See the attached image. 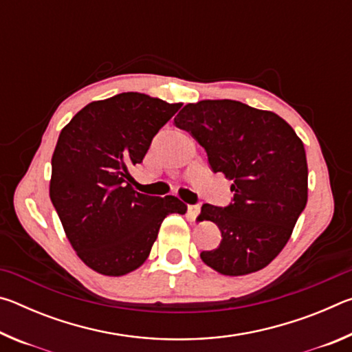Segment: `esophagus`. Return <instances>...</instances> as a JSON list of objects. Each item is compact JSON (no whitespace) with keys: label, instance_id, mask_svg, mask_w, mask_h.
<instances>
[{"label":"esophagus","instance_id":"esophagus-1","mask_svg":"<svg viewBox=\"0 0 352 352\" xmlns=\"http://www.w3.org/2000/svg\"><path fill=\"white\" fill-rule=\"evenodd\" d=\"M199 212H200V205H188V216L190 219L194 220L199 216Z\"/></svg>","mask_w":352,"mask_h":352}]
</instances>
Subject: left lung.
<instances>
[{"label": "left lung", "instance_id": "left-lung-1", "mask_svg": "<svg viewBox=\"0 0 352 352\" xmlns=\"http://www.w3.org/2000/svg\"><path fill=\"white\" fill-rule=\"evenodd\" d=\"M205 148L212 172L233 182L225 208L205 204L199 220L219 226L222 241L200 258L219 273L241 276L269 265L290 239L307 204L302 141L276 113L239 100H200L174 118Z\"/></svg>", "mask_w": 352, "mask_h": 352}]
</instances>
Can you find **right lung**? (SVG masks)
I'll return each instance as SVG.
<instances>
[{
    "label": "right lung",
    "instance_id": "1",
    "mask_svg": "<svg viewBox=\"0 0 352 352\" xmlns=\"http://www.w3.org/2000/svg\"><path fill=\"white\" fill-rule=\"evenodd\" d=\"M180 107L121 93L83 107L58 136L50 197L77 256L100 275L138 269L164 217L186 212L174 195L136 192L129 174Z\"/></svg>",
    "mask_w": 352,
    "mask_h": 352
}]
</instances>
